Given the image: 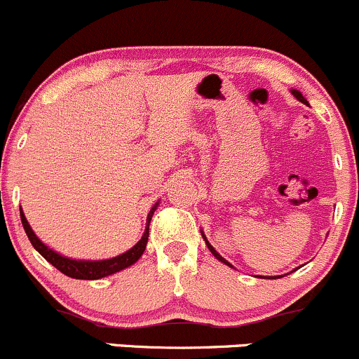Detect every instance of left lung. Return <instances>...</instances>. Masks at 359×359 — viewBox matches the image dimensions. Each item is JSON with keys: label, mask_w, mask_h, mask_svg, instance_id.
I'll use <instances>...</instances> for the list:
<instances>
[{"label": "left lung", "mask_w": 359, "mask_h": 359, "mask_svg": "<svg viewBox=\"0 0 359 359\" xmlns=\"http://www.w3.org/2000/svg\"><path fill=\"white\" fill-rule=\"evenodd\" d=\"M290 94H292L294 97H296V99L299 100V102H302V104L309 105V102H307V99H306V97H304V95H302V94H301V92H299V90H296V88H290ZM200 231H201V237H203V240H205L206 247H208V248H210V252H212V254H213V257H217V259H218V260H220V262H223V264H225V265H229V267H233V265H231V264L229 262V260H225V259H223V257H222L220 254H218V252H217V250H215V248L212 247V243H210V242H208V238H206L205 231H203V230H200ZM257 277H262V276H257ZM280 277H282V276H280ZM262 279H265V277H262ZM267 279H277V276L267 277Z\"/></svg>", "instance_id": "obj_1"}]
</instances>
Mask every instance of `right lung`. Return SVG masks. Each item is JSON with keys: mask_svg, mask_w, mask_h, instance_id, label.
I'll use <instances>...</instances> for the list:
<instances>
[{"mask_svg": "<svg viewBox=\"0 0 359 359\" xmlns=\"http://www.w3.org/2000/svg\"><path fill=\"white\" fill-rule=\"evenodd\" d=\"M159 201H156L153 208L149 210L146 218V229L144 233L139 242L129 250H126L124 254L112 257V259H102V260H79V259H70V257H65L58 252H55L53 248H50L48 245H45L40 238L36 237L35 231L32 230L29 223L25 217L23 210L20 208V217H21V223H23V229L27 231L28 240L32 242V245L35 247V250L40 254L46 262H50L53 265L55 269H58L65 276L72 277V279H80V280H97V279H102V277L112 276V273L124 271V269L130 267L133 264H136L141 255L144 254L146 245H147V237H149V223L151 218L158 208Z\"/></svg>", "mask_w": 359, "mask_h": 359, "instance_id": "obj_1", "label": "right lung"}]
</instances>
